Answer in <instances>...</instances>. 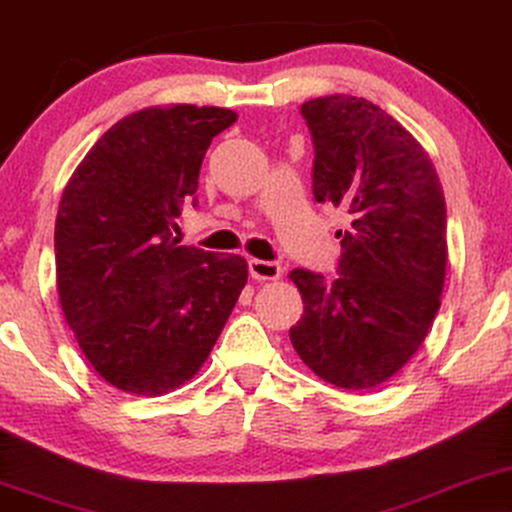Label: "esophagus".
I'll return each instance as SVG.
<instances>
[{
	"label": "esophagus",
	"instance_id": "obj_1",
	"mask_svg": "<svg viewBox=\"0 0 512 512\" xmlns=\"http://www.w3.org/2000/svg\"><path fill=\"white\" fill-rule=\"evenodd\" d=\"M248 269H250V276L255 278V281H276V278H281V274H283L281 264L267 262V260H250Z\"/></svg>",
	"mask_w": 512,
	"mask_h": 512
}]
</instances>
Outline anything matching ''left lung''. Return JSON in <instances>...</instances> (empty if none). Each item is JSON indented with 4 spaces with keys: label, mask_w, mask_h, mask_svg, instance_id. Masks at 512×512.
<instances>
[{
    "label": "left lung",
    "mask_w": 512,
    "mask_h": 512,
    "mask_svg": "<svg viewBox=\"0 0 512 512\" xmlns=\"http://www.w3.org/2000/svg\"><path fill=\"white\" fill-rule=\"evenodd\" d=\"M313 138V196L349 210L337 278L290 271L304 313L290 342L306 367L346 391H367L405 367L440 309L447 208L419 140L356 95L302 105Z\"/></svg>",
    "instance_id": "obj_1"
}]
</instances>
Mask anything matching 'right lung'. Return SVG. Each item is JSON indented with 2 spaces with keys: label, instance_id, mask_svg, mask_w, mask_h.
<instances>
[{
  "label": "right lung",
  "instance_id": "obj_1",
  "mask_svg": "<svg viewBox=\"0 0 512 512\" xmlns=\"http://www.w3.org/2000/svg\"><path fill=\"white\" fill-rule=\"evenodd\" d=\"M224 107H147L117 121L67 182L56 217L65 320L93 370L133 395L180 388L206 363L248 264L180 245Z\"/></svg>",
  "mask_w": 512,
  "mask_h": 512
}]
</instances>
